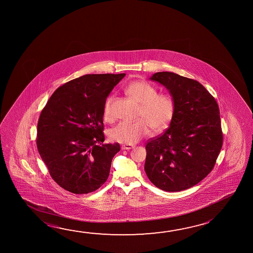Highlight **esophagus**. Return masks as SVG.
Returning a JSON list of instances; mask_svg holds the SVG:
<instances>
[{"label":"esophagus","instance_id":"1","mask_svg":"<svg viewBox=\"0 0 253 253\" xmlns=\"http://www.w3.org/2000/svg\"><path fill=\"white\" fill-rule=\"evenodd\" d=\"M135 146L133 145H122V149L123 150H130L134 148Z\"/></svg>","mask_w":253,"mask_h":253}]
</instances>
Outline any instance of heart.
Instances as JSON below:
<instances>
[{
    "instance_id": "b5f03b06",
    "label": "heart",
    "mask_w": 253,
    "mask_h": 253,
    "mask_svg": "<svg viewBox=\"0 0 253 253\" xmlns=\"http://www.w3.org/2000/svg\"><path fill=\"white\" fill-rule=\"evenodd\" d=\"M125 92L131 99L140 104L138 116L135 122H121L111 128L109 138L115 142L134 145L149 133L150 128L154 132H161L169 126L175 113L174 99L168 94H158L157 89L145 81H135L125 87ZM109 98L104 106V119H112Z\"/></svg>"
}]
</instances>
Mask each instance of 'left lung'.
<instances>
[{
    "mask_svg": "<svg viewBox=\"0 0 253 253\" xmlns=\"http://www.w3.org/2000/svg\"><path fill=\"white\" fill-rule=\"evenodd\" d=\"M150 80L169 90L175 113L166 131L146 144L145 173L162 191H183L203 180L215 164L223 142L219 107L193 79L163 71Z\"/></svg>",
    "mask_w": 253,
    "mask_h": 253,
    "instance_id": "8db88e82",
    "label": "left lung"
}]
</instances>
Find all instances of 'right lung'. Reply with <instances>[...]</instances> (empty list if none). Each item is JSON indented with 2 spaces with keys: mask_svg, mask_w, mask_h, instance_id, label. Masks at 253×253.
<instances>
[{
  "mask_svg": "<svg viewBox=\"0 0 253 253\" xmlns=\"http://www.w3.org/2000/svg\"><path fill=\"white\" fill-rule=\"evenodd\" d=\"M122 74H87L57 88L42 111L37 147L64 190L87 194L107 181L120 145L102 144L104 106Z\"/></svg>",
  "mask_w": 253,
  "mask_h": 253,
  "instance_id": "1",
  "label": "right lung"
}]
</instances>
